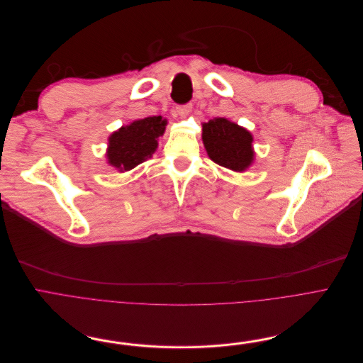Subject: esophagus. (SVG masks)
I'll list each match as a JSON object with an SVG mask.
<instances>
[{"label":"esophagus","instance_id":"esophagus-1","mask_svg":"<svg viewBox=\"0 0 363 363\" xmlns=\"http://www.w3.org/2000/svg\"><path fill=\"white\" fill-rule=\"evenodd\" d=\"M191 109H192V105L177 106V108H176V113H177V115H182V116H186L189 112H191Z\"/></svg>","mask_w":363,"mask_h":363}]
</instances>
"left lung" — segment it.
<instances>
[{"label": "left lung", "mask_w": 363, "mask_h": 363, "mask_svg": "<svg viewBox=\"0 0 363 363\" xmlns=\"http://www.w3.org/2000/svg\"><path fill=\"white\" fill-rule=\"evenodd\" d=\"M202 142L210 160L238 172L254 162L252 134L226 118H214L202 124Z\"/></svg>", "instance_id": "8db88e82"}]
</instances>
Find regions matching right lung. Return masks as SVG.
Wrapping results in <instances>:
<instances>
[{
    "label": "right lung",
    "instance_id": "1",
    "mask_svg": "<svg viewBox=\"0 0 363 363\" xmlns=\"http://www.w3.org/2000/svg\"><path fill=\"white\" fill-rule=\"evenodd\" d=\"M165 125L162 116H147L113 131L108 143V164L124 172L145 162L157 150Z\"/></svg>",
    "mask_w": 363,
    "mask_h": 363
}]
</instances>
